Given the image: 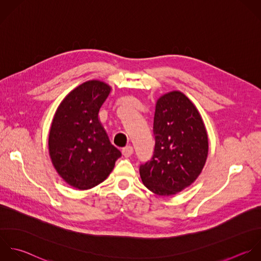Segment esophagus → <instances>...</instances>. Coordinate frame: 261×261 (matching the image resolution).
Returning a JSON list of instances; mask_svg holds the SVG:
<instances>
[{"label":"esophagus","mask_w":261,"mask_h":261,"mask_svg":"<svg viewBox=\"0 0 261 261\" xmlns=\"http://www.w3.org/2000/svg\"><path fill=\"white\" fill-rule=\"evenodd\" d=\"M122 153L125 158H130L133 154V147L132 146H127V147L123 148Z\"/></svg>","instance_id":"obj_1"}]
</instances>
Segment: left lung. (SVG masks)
Returning <instances> with one entry per match:
<instances>
[{
    "label": "left lung",
    "mask_w": 261,
    "mask_h": 261,
    "mask_svg": "<svg viewBox=\"0 0 261 261\" xmlns=\"http://www.w3.org/2000/svg\"><path fill=\"white\" fill-rule=\"evenodd\" d=\"M154 151L139 173L146 188L170 196L190 186L200 175L208 153L204 123L192 101L181 91L162 95L153 119Z\"/></svg>",
    "instance_id": "1"
}]
</instances>
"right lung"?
Here are the masks:
<instances>
[{"label":"right lung","instance_id":"obj_1","mask_svg":"<svg viewBox=\"0 0 261 261\" xmlns=\"http://www.w3.org/2000/svg\"><path fill=\"white\" fill-rule=\"evenodd\" d=\"M110 92L111 86L102 81L82 83L62 100L51 122V163L62 179L79 190L103 182L122 155L98 120V112Z\"/></svg>","mask_w":261,"mask_h":261}]
</instances>
